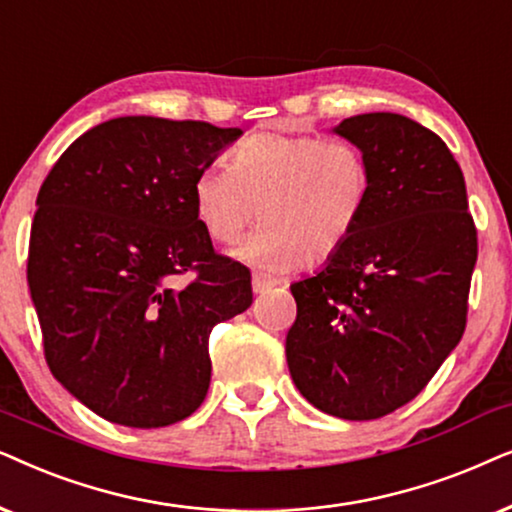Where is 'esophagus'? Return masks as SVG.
Listing matches in <instances>:
<instances>
[{
	"instance_id": "obj_1",
	"label": "esophagus",
	"mask_w": 512,
	"mask_h": 512,
	"mask_svg": "<svg viewBox=\"0 0 512 512\" xmlns=\"http://www.w3.org/2000/svg\"><path fill=\"white\" fill-rule=\"evenodd\" d=\"M274 285H278V281H274V278L262 276V274L252 276V290H255V295H264V292H269Z\"/></svg>"
}]
</instances>
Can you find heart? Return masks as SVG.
Returning <instances> with one entry per match:
<instances>
[{"label": "heart", "mask_w": 512, "mask_h": 512, "mask_svg": "<svg viewBox=\"0 0 512 512\" xmlns=\"http://www.w3.org/2000/svg\"><path fill=\"white\" fill-rule=\"evenodd\" d=\"M372 168L344 140L267 133L245 140L229 168L201 170L194 210L213 241L234 245L257 215L264 224L231 252L248 267L281 274L335 255L363 220Z\"/></svg>", "instance_id": "obj_1"}]
</instances>
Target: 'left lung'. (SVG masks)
<instances>
[{"mask_svg":"<svg viewBox=\"0 0 512 512\" xmlns=\"http://www.w3.org/2000/svg\"><path fill=\"white\" fill-rule=\"evenodd\" d=\"M332 133L365 154L372 194L344 248L290 285L285 358L313 407L367 421L417 398L459 344L478 231L459 163L426 126L370 112Z\"/></svg>","mask_w":512,"mask_h":512,"instance_id":"left-lung-1","label":"left lung"}]
</instances>
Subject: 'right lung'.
<instances>
[{"mask_svg": "<svg viewBox=\"0 0 512 512\" xmlns=\"http://www.w3.org/2000/svg\"><path fill=\"white\" fill-rule=\"evenodd\" d=\"M241 135L206 121L109 119L74 140L39 189L27 285L46 363L112 424L159 428L199 410L210 332L252 304L250 271L213 250L192 196ZM189 268L195 281L170 289Z\"/></svg>", "mask_w": 512, "mask_h": 512, "instance_id": "obj_1", "label": "right lung"}]
</instances>
